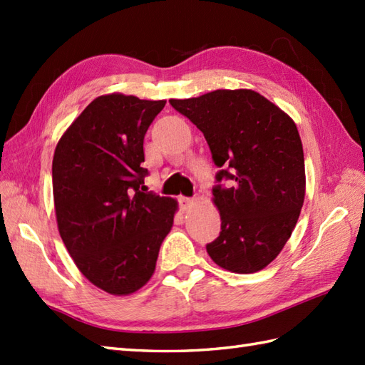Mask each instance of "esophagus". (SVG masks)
<instances>
[{"label":"esophagus","mask_w":365,"mask_h":365,"mask_svg":"<svg viewBox=\"0 0 365 365\" xmlns=\"http://www.w3.org/2000/svg\"><path fill=\"white\" fill-rule=\"evenodd\" d=\"M178 200H180V207H182L183 212L188 210V208H190L192 204H195V199H192V197H180Z\"/></svg>","instance_id":"esophagus-1"}]
</instances>
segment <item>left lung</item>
Masks as SVG:
<instances>
[{
  "label": "left lung",
  "mask_w": 365,
  "mask_h": 365,
  "mask_svg": "<svg viewBox=\"0 0 365 365\" xmlns=\"http://www.w3.org/2000/svg\"><path fill=\"white\" fill-rule=\"evenodd\" d=\"M169 103L202 131L215 165L226 166L216 180H234L230 188H213L221 232L207 245L208 255L232 273H257L282 251L304 202L297 123L251 89H218Z\"/></svg>",
  "instance_id": "obj_1"
}]
</instances>
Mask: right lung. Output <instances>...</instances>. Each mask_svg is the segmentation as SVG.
Returning <instances> with one entry per match:
<instances>
[{
  "instance_id": "1",
  "label": "right lung",
  "mask_w": 365,
  "mask_h": 365,
  "mask_svg": "<svg viewBox=\"0 0 365 365\" xmlns=\"http://www.w3.org/2000/svg\"><path fill=\"white\" fill-rule=\"evenodd\" d=\"M166 100L119 92L84 108L58 141L53 197L75 265L106 293L125 297L152 277L177 200L144 192V135Z\"/></svg>"
}]
</instances>
